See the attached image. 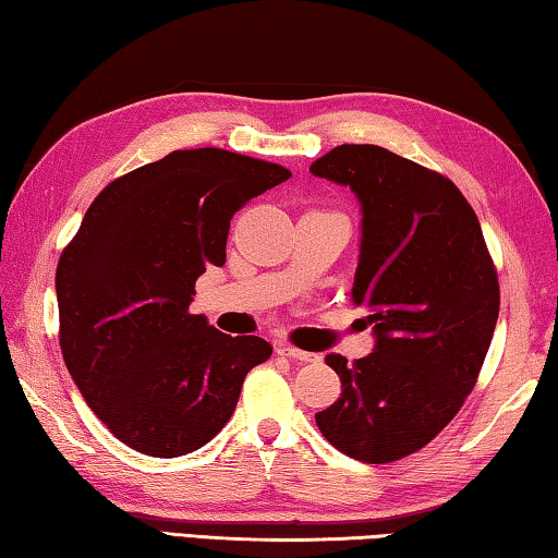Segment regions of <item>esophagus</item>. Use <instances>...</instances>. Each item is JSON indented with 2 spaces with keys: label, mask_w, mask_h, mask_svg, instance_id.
I'll list each match as a JSON object with an SVG mask.
<instances>
[{
  "label": "esophagus",
  "mask_w": 558,
  "mask_h": 558,
  "mask_svg": "<svg viewBox=\"0 0 558 558\" xmlns=\"http://www.w3.org/2000/svg\"><path fill=\"white\" fill-rule=\"evenodd\" d=\"M278 354L290 356V359H298V362H315V359H317V354L302 352V349L292 347V344H278Z\"/></svg>",
  "instance_id": "obj_1"
}]
</instances>
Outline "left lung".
Returning a JSON list of instances; mask_svg holds the SVG:
<instances>
[{
	"label": "left lung",
	"mask_w": 558,
	"mask_h": 558,
	"mask_svg": "<svg viewBox=\"0 0 558 558\" xmlns=\"http://www.w3.org/2000/svg\"><path fill=\"white\" fill-rule=\"evenodd\" d=\"M362 206L352 300L369 307L374 352L327 354L342 396L315 415L344 456L391 462L430 442L477 381L499 282L472 206L448 177L379 145H339L310 165Z\"/></svg>",
	"instance_id": "left-lung-1"
}]
</instances>
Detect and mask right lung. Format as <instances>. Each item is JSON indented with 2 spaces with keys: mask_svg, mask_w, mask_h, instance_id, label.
Returning a JSON list of instances; mask_svg holds the SVG:
<instances>
[{
  "mask_svg": "<svg viewBox=\"0 0 558 558\" xmlns=\"http://www.w3.org/2000/svg\"><path fill=\"white\" fill-rule=\"evenodd\" d=\"M290 179L219 147L174 149L110 182L56 268L61 352L112 436L153 458L209 442L245 374L272 354L192 315L196 278L226 263L233 214Z\"/></svg>",
  "mask_w": 558,
  "mask_h": 558,
  "instance_id": "right-lung-1",
  "label": "right lung"
}]
</instances>
